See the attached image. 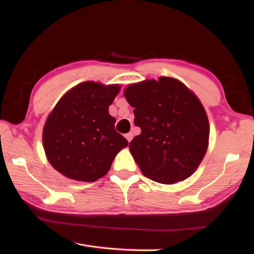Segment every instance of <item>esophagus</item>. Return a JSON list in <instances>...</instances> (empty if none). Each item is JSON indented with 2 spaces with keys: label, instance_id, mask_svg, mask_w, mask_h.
Returning a JSON list of instances; mask_svg holds the SVG:
<instances>
[{
  "label": "esophagus",
  "instance_id": "1",
  "mask_svg": "<svg viewBox=\"0 0 254 254\" xmlns=\"http://www.w3.org/2000/svg\"><path fill=\"white\" fill-rule=\"evenodd\" d=\"M126 137H127V140L128 141V142H130V141L133 139V134L131 132H128V133H127L126 134Z\"/></svg>",
  "mask_w": 254,
  "mask_h": 254
}]
</instances>
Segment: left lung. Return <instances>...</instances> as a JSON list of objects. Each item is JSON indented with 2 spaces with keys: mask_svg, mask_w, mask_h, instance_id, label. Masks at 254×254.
<instances>
[{
  "mask_svg": "<svg viewBox=\"0 0 254 254\" xmlns=\"http://www.w3.org/2000/svg\"><path fill=\"white\" fill-rule=\"evenodd\" d=\"M124 96L141 128L128 148L145 177L160 184L195 173L208 147L206 112L194 93L171 77L131 84Z\"/></svg>",
  "mask_w": 254,
  "mask_h": 254,
  "instance_id": "obj_1",
  "label": "left lung"
}]
</instances>
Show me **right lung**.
<instances>
[{"instance_id": "add662e5", "label": "right lung", "mask_w": 254, "mask_h": 254, "mask_svg": "<svg viewBox=\"0 0 254 254\" xmlns=\"http://www.w3.org/2000/svg\"><path fill=\"white\" fill-rule=\"evenodd\" d=\"M119 92L120 85L84 81L56 104L46 121L42 142L47 159L60 174L79 182H96L128 144L115 131V119L109 114Z\"/></svg>"}]
</instances>
